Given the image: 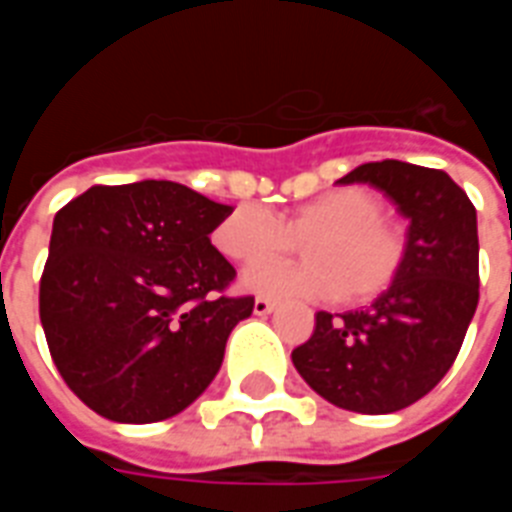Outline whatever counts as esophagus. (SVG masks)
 <instances>
[{
    "label": "esophagus",
    "mask_w": 512,
    "mask_h": 512,
    "mask_svg": "<svg viewBox=\"0 0 512 512\" xmlns=\"http://www.w3.org/2000/svg\"><path fill=\"white\" fill-rule=\"evenodd\" d=\"M277 310V304L271 299H255V315H271Z\"/></svg>",
    "instance_id": "esophagus-1"
}]
</instances>
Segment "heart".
<instances>
[{
	"instance_id": "1",
	"label": "heart",
	"mask_w": 512,
	"mask_h": 512,
	"mask_svg": "<svg viewBox=\"0 0 512 512\" xmlns=\"http://www.w3.org/2000/svg\"><path fill=\"white\" fill-rule=\"evenodd\" d=\"M304 241L299 263L249 268L241 285L274 299L367 301L384 293L403 268L406 235L384 219L378 194L359 186L326 191L285 216L260 205H238L213 230L219 252L238 263H260L285 255Z\"/></svg>"
}]
</instances>
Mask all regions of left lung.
I'll use <instances>...</instances> for the list:
<instances>
[{
    "label": "left lung",
    "mask_w": 512,
    "mask_h": 512,
    "mask_svg": "<svg viewBox=\"0 0 512 512\" xmlns=\"http://www.w3.org/2000/svg\"><path fill=\"white\" fill-rule=\"evenodd\" d=\"M337 183L384 191L408 219L406 260L365 310L318 312L315 332L290 359L332 406L392 414L439 384L461 351L480 299L477 211L441 169L370 161Z\"/></svg>",
    "instance_id": "8db88e82"
}]
</instances>
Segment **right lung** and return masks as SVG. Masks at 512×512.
Returning a JSON list of instances; mask_svg holds the SVG:
<instances>
[{
	"instance_id": "obj_1",
	"label": "right lung",
	"mask_w": 512,
	"mask_h": 512,
	"mask_svg": "<svg viewBox=\"0 0 512 512\" xmlns=\"http://www.w3.org/2000/svg\"><path fill=\"white\" fill-rule=\"evenodd\" d=\"M233 205L172 180L93 186L54 216L40 323L54 365L95 414L147 425L208 389L255 299L211 244Z\"/></svg>"
}]
</instances>
